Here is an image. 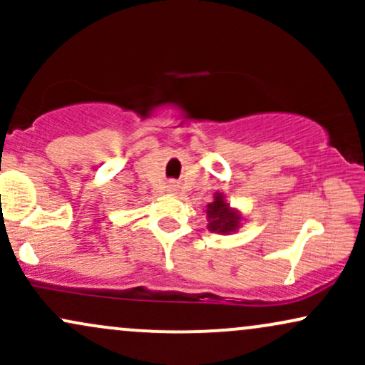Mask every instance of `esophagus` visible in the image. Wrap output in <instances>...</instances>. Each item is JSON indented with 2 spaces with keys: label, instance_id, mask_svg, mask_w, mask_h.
<instances>
[{
  "label": "esophagus",
  "instance_id": "obj_1",
  "mask_svg": "<svg viewBox=\"0 0 365 365\" xmlns=\"http://www.w3.org/2000/svg\"><path fill=\"white\" fill-rule=\"evenodd\" d=\"M177 190H178V183L177 182H168V192L175 194Z\"/></svg>",
  "mask_w": 365,
  "mask_h": 365
}]
</instances>
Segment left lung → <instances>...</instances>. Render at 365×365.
Returning a JSON list of instances; mask_svg holds the SVG:
<instances>
[{
  "label": "left lung",
  "mask_w": 365,
  "mask_h": 365,
  "mask_svg": "<svg viewBox=\"0 0 365 365\" xmlns=\"http://www.w3.org/2000/svg\"><path fill=\"white\" fill-rule=\"evenodd\" d=\"M206 215L207 228L215 233H221V235H230V233L237 232L244 220L238 209L230 207L223 192H216L215 200L207 204Z\"/></svg>",
  "instance_id": "obj_1"
}]
</instances>
